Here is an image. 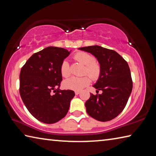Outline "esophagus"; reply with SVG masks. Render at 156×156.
Masks as SVG:
<instances>
[{
	"label": "esophagus",
	"instance_id": "esophagus-1",
	"mask_svg": "<svg viewBox=\"0 0 156 156\" xmlns=\"http://www.w3.org/2000/svg\"><path fill=\"white\" fill-rule=\"evenodd\" d=\"M80 93V91H75V94L76 95H78Z\"/></svg>",
	"mask_w": 156,
	"mask_h": 156
}]
</instances>
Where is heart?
I'll list each match as a JSON object with an SVG mask.
<instances>
[{
    "mask_svg": "<svg viewBox=\"0 0 156 156\" xmlns=\"http://www.w3.org/2000/svg\"><path fill=\"white\" fill-rule=\"evenodd\" d=\"M73 58L84 66V74H88L94 80L100 78L102 73V67L98 62L95 61V58L92 55L84 51H78L73 55ZM60 73L63 77L67 78L71 74L70 65L67 60H63L60 65ZM90 83V78L87 76L83 77L73 76L63 82V87L65 89L73 91H80Z\"/></svg>",
    "mask_w": 156,
    "mask_h": 156,
    "instance_id": "b5f03b06",
    "label": "heart"
}]
</instances>
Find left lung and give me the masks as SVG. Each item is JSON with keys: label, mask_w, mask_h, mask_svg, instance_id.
I'll use <instances>...</instances> for the list:
<instances>
[{"label": "left lung", "mask_w": 156, "mask_h": 156, "mask_svg": "<svg viewBox=\"0 0 156 156\" xmlns=\"http://www.w3.org/2000/svg\"><path fill=\"white\" fill-rule=\"evenodd\" d=\"M96 58L102 73L93 86L101 94H90L85 102L86 111L94 119L106 122L113 119L125 109L133 88L127 62L117 52L98 45L79 48Z\"/></svg>", "instance_id": "1"}]
</instances>
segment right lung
I'll list each match as a JSON object with an SVG mask.
<instances>
[{
    "mask_svg": "<svg viewBox=\"0 0 156 156\" xmlns=\"http://www.w3.org/2000/svg\"><path fill=\"white\" fill-rule=\"evenodd\" d=\"M69 54L67 49L48 47L34 54L21 69L20 97L31 114L42 122L53 124L64 118L75 96L72 90L59 89L60 65Z\"/></svg>",
    "mask_w": 156,
    "mask_h": 156,
    "instance_id": "right-lung-1",
    "label": "right lung"
}]
</instances>
